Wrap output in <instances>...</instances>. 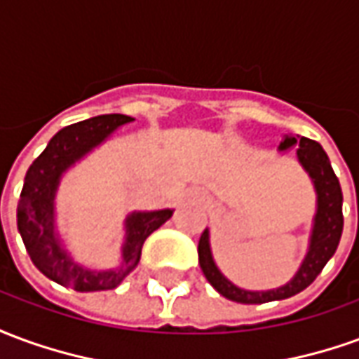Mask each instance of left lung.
I'll list each match as a JSON object with an SVG mask.
<instances>
[{"label":"left lung","mask_w":359,"mask_h":359,"mask_svg":"<svg viewBox=\"0 0 359 359\" xmlns=\"http://www.w3.org/2000/svg\"><path fill=\"white\" fill-rule=\"evenodd\" d=\"M296 146V154L304 169L309 172V177L316 184L317 192V213L313 231H311V242H309V252L304 264L296 273V277L288 285L280 286L277 290L269 292H250L242 290L233 283H229L219 269L213 264L208 244V231H203L198 244V256H200V267L203 275L210 280V285L217 290L221 296H225L229 300L238 302V304H265L273 300H285L294 294L302 292L304 288H308L317 275L323 271L327 262L331 259L332 254L339 248L340 236H342V226H344V217H342V190L337 175L332 171L331 161L321 148V144L309 138H294L286 136L280 142L278 149H288Z\"/></svg>","instance_id":"1"}]
</instances>
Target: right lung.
Listing matches in <instances>:
<instances>
[{
	"instance_id": "add662e5",
	"label": "right lung",
	"mask_w": 359,
	"mask_h": 359,
	"mask_svg": "<svg viewBox=\"0 0 359 359\" xmlns=\"http://www.w3.org/2000/svg\"><path fill=\"white\" fill-rule=\"evenodd\" d=\"M126 115H100L61 128L28 167L17 205V225L32 264L46 277L76 292L113 290L140 262L144 241L171 217V210L133 213L126 219L123 265L115 271H88L74 264L53 236V196L67 167L109 136L117 126L130 123Z\"/></svg>"
}]
</instances>
